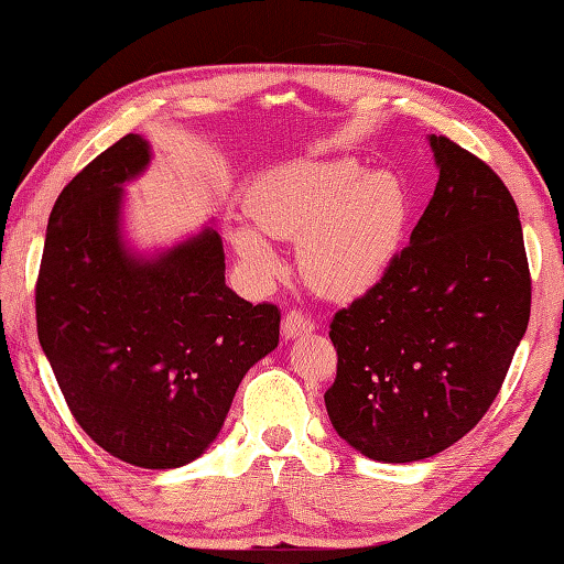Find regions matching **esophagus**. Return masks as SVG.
<instances>
[{
  "instance_id": "obj_1",
  "label": "esophagus",
  "mask_w": 564,
  "mask_h": 564,
  "mask_svg": "<svg viewBox=\"0 0 564 564\" xmlns=\"http://www.w3.org/2000/svg\"><path fill=\"white\" fill-rule=\"evenodd\" d=\"M281 330H283V335H285V337H289V340H293V337L311 335V333L315 330V323H313V321H308V317H305L303 313H299V311H291V313H285V315H283V321H281Z\"/></svg>"
}]
</instances>
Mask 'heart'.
<instances>
[{"instance_id": "b5f03b06", "label": "heart", "mask_w": 564, "mask_h": 564, "mask_svg": "<svg viewBox=\"0 0 564 564\" xmlns=\"http://www.w3.org/2000/svg\"><path fill=\"white\" fill-rule=\"evenodd\" d=\"M251 221L231 229L241 261L269 281L281 271L271 239H299L305 283L333 301L362 299L404 251L412 194L389 170L350 158L295 160L265 172L247 194Z\"/></svg>"}]
</instances>
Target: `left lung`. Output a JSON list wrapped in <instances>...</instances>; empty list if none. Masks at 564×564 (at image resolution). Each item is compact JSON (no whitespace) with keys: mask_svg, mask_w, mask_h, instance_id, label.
Segmentation results:
<instances>
[{"mask_svg":"<svg viewBox=\"0 0 564 564\" xmlns=\"http://www.w3.org/2000/svg\"><path fill=\"white\" fill-rule=\"evenodd\" d=\"M438 182L392 273L335 313L337 436L382 464L444 452L494 404L530 321L518 207L486 162L429 135Z\"/></svg>","mask_w":564,"mask_h":564,"instance_id":"1","label":"left lung"}]
</instances>
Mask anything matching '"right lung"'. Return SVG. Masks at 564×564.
I'll list each match as a JSON object with an SVG mask.
<instances>
[{"instance_id":"add662e5","label":"right lung","mask_w":564,"mask_h":564,"mask_svg":"<svg viewBox=\"0 0 564 564\" xmlns=\"http://www.w3.org/2000/svg\"><path fill=\"white\" fill-rule=\"evenodd\" d=\"M150 162V142L130 132L58 194L36 330L80 429L126 464L162 470L219 436L243 375L279 347L281 313L229 289L212 224L150 251L128 239L126 184Z\"/></svg>"}]
</instances>
